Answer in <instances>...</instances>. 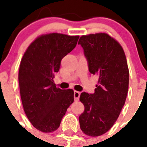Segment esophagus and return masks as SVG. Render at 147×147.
Here are the masks:
<instances>
[{
  "instance_id": "1",
  "label": "esophagus",
  "mask_w": 147,
  "mask_h": 147,
  "mask_svg": "<svg viewBox=\"0 0 147 147\" xmlns=\"http://www.w3.org/2000/svg\"><path fill=\"white\" fill-rule=\"evenodd\" d=\"M79 97H80V92L75 91L74 92V98H75V100H79Z\"/></svg>"
}]
</instances>
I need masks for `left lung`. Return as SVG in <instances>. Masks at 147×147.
Masks as SVG:
<instances>
[{
    "instance_id": "1",
    "label": "left lung",
    "mask_w": 147,
    "mask_h": 147,
    "mask_svg": "<svg viewBox=\"0 0 147 147\" xmlns=\"http://www.w3.org/2000/svg\"><path fill=\"white\" fill-rule=\"evenodd\" d=\"M84 49L90 73L98 76L94 94L82 92L85 111L79 116L85 134L98 137L113 127L125 104L129 86V69L121 44L107 33L82 36L78 41Z\"/></svg>"
}]
</instances>
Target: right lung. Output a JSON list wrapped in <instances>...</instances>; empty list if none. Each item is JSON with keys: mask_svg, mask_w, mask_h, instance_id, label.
Wrapping results in <instances>:
<instances>
[{"mask_svg": "<svg viewBox=\"0 0 147 147\" xmlns=\"http://www.w3.org/2000/svg\"><path fill=\"white\" fill-rule=\"evenodd\" d=\"M79 36L42 34L30 43L20 64V92L25 114L36 129L51 133L59 128L74 101L72 89H61L53 82L62 58L76 47Z\"/></svg>", "mask_w": 147, "mask_h": 147, "instance_id": "right-lung-1", "label": "right lung"}]
</instances>
